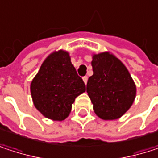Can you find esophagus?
Segmentation results:
<instances>
[{"instance_id": "34e87169", "label": "esophagus", "mask_w": 158, "mask_h": 158, "mask_svg": "<svg viewBox=\"0 0 158 158\" xmlns=\"http://www.w3.org/2000/svg\"><path fill=\"white\" fill-rule=\"evenodd\" d=\"M82 79H83L84 83H85V84H87V82H88V77H87V76H85V77H83V78H82Z\"/></svg>"}]
</instances>
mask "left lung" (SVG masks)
I'll use <instances>...</instances> for the list:
<instances>
[{"label":"left lung","instance_id":"obj_1","mask_svg":"<svg viewBox=\"0 0 158 158\" xmlns=\"http://www.w3.org/2000/svg\"><path fill=\"white\" fill-rule=\"evenodd\" d=\"M93 75L88 79L87 92L94 112L102 120H116L130 109L136 87L126 67L109 52L93 55Z\"/></svg>","mask_w":158,"mask_h":158}]
</instances>
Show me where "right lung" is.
<instances>
[{
	"instance_id": "add662e5",
	"label": "right lung",
	"mask_w": 158,
	"mask_h": 158,
	"mask_svg": "<svg viewBox=\"0 0 158 158\" xmlns=\"http://www.w3.org/2000/svg\"><path fill=\"white\" fill-rule=\"evenodd\" d=\"M35 107L45 117L63 121L70 113L75 99L86 90L69 54L64 50L51 53L40 67L30 86Z\"/></svg>"
}]
</instances>
